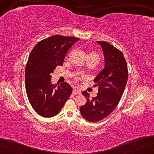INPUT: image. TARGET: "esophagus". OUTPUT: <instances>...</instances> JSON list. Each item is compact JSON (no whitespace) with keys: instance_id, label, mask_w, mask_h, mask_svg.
<instances>
[{"instance_id":"1","label":"esophagus","mask_w":154,"mask_h":154,"mask_svg":"<svg viewBox=\"0 0 154 154\" xmlns=\"http://www.w3.org/2000/svg\"><path fill=\"white\" fill-rule=\"evenodd\" d=\"M72 93H73V94H74V95H76V94H80V91L79 90V89H75V88H74V89H73Z\"/></svg>"}]
</instances>
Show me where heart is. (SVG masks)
Wrapping results in <instances>:
<instances>
[{"mask_svg": "<svg viewBox=\"0 0 154 154\" xmlns=\"http://www.w3.org/2000/svg\"><path fill=\"white\" fill-rule=\"evenodd\" d=\"M89 56H94V57H96V58H98V60H100V56H99V55H98V54H96L95 52H91L90 54H89L88 57H89ZM79 79H80V78L79 76H75L74 77L75 81H78V80H79Z\"/></svg>", "mask_w": 154, "mask_h": 154, "instance_id": "1", "label": "heart"}]
</instances>
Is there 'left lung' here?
<instances>
[{
  "label": "left lung",
  "instance_id": "obj_1",
  "mask_svg": "<svg viewBox=\"0 0 154 154\" xmlns=\"http://www.w3.org/2000/svg\"><path fill=\"white\" fill-rule=\"evenodd\" d=\"M97 42L103 49L105 61L104 69L94 79L95 86H98V93L90 99L88 92L82 91L87 103L80 107L82 116L92 122L104 119L115 109L128 79L127 62L122 51L105 41Z\"/></svg>",
  "mask_w": 154,
  "mask_h": 154
}]
</instances>
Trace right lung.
<instances>
[{
  "label": "right lung",
  "mask_w": 154,
  "mask_h": 154,
  "mask_svg": "<svg viewBox=\"0 0 154 154\" xmlns=\"http://www.w3.org/2000/svg\"><path fill=\"white\" fill-rule=\"evenodd\" d=\"M79 39L54 35L38 42L31 51L25 67V89L32 107L42 117L57 115L72 93L67 82L51 84V74L63 65L68 50Z\"/></svg>",
  "instance_id": "right-lung-1"
}]
</instances>
